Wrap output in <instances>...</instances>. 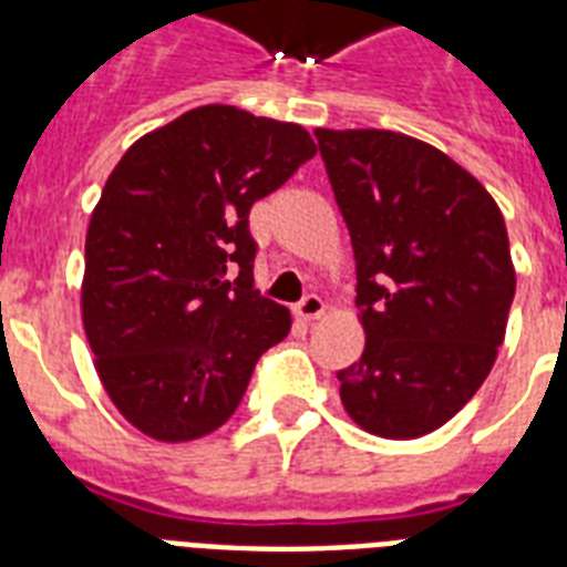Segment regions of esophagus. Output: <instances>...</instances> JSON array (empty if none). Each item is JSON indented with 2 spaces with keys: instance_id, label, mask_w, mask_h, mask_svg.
<instances>
[{
  "instance_id": "1",
  "label": "esophagus",
  "mask_w": 567,
  "mask_h": 567,
  "mask_svg": "<svg viewBox=\"0 0 567 567\" xmlns=\"http://www.w3.org/2000/svg\"><path fill=\"white\" fill-rule=\"evenodd\" d=\"M323 309H327V306H323V300H320L318 293H306V297L297 302L293 315H297L300 320H318L320 315H323Z\"/></svg>"
}]
</instances>
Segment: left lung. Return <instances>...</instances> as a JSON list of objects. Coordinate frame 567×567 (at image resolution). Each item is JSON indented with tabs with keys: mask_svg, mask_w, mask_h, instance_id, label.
Segmentation results:
<instances>
[{
	"mask_svg": "<svg viewBox=\"0 0 567 567\" xmlns=\"http://www.w3.org/2000/svg\"><path fill=\"white\" fill-rule=\"evenodd\" d=\"M355 256L364 353L341 403L379 439H417L480 391L506 336L515 267L506 223L467 171L385 128H318Z\"/></svg>",
	"mask_w": 567,
	"mask_h": 567,
	"instance_id": "1",
	"label": "left lung"
}]
</instances>
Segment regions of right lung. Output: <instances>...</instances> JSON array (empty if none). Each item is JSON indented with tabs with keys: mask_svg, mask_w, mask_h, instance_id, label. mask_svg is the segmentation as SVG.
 <instances>
[{
	"mask_svg": "<svg viewBox=\"0 0 567 567\" xmlns=\"http://www.w3.org/2000/svg\"><path fill=\"white\" fill-rule=\"evenodd\" d=\"M318 146L297 123L203 105L120 158L84 240L82 318L132 426L194 441L229 421L291 311L252 285L249 208Z\"/></svg>",
	"mask_w": 567,
	"mask_h": 567,
	"instance_id": "obj_1",
	"label": "right lung"
}]
</instances>
